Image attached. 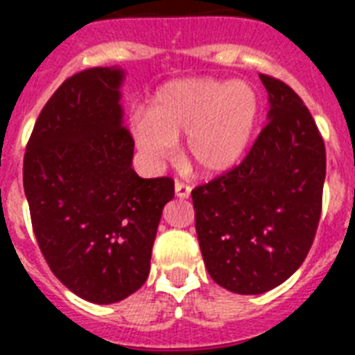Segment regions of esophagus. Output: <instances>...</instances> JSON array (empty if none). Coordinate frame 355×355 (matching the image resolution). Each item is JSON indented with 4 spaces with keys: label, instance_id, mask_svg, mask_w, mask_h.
I'll return each instance as SVG.
<instances>
[{
    "label": "esophagus",
    "instance_id": "34e87169",
    "mask_svg": "<svg viewBox=\"0 0 355 355\" xmlns=\"http://www.w3.org/2000/svg\"><path fill=\"white\" fill-rule=\"evenodd\" d=\"M175 191H177L178 197H188V195H189V186H188V184L178 182L177 188H175Z\"/></svg>",
    "mask_w": 355,
    "mask_h": 355
}]
</instances>
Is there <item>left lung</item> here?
Here are the masks:
<instances>
[{
  "instance_id": "obj_1",
  "label": "left lung",
  "mask_w": 355,
  "mask_h": 355,
  "mask_svg": "<svg viewBox=\"0 0 355 355\" xmlns=\"http://www.w3.org/2000/svg\"><path fill=\"white\" fill-rule=\"evenodd\" d=\"M119 68L71 75L42 108L25 147L24 189L49 269L69 291L114 304L144 286L171 177L141 178L123 125Z\"/></svg>"
}]
</instances>
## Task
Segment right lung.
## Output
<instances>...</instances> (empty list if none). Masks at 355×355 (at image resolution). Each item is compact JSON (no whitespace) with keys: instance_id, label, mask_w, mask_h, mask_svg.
Masks as SVG:
<instances>
[{"instance_id":"add662e5","label":"right lung","mask_w":355,"mask_h":355,"mask_svg":"<svg viewBox=\"0 0 355 355\" xmlns=\"http://www.w3.org/2000/svg\"><path fill=\"white\" fill-rule=\"evenodd\" d=\"M267 123L241 164L191 191L195 230L216 284L239 295L280 286L300 267L319 227L326 149L308 107L261 77Z\"/></svg>"}]
</instances>
